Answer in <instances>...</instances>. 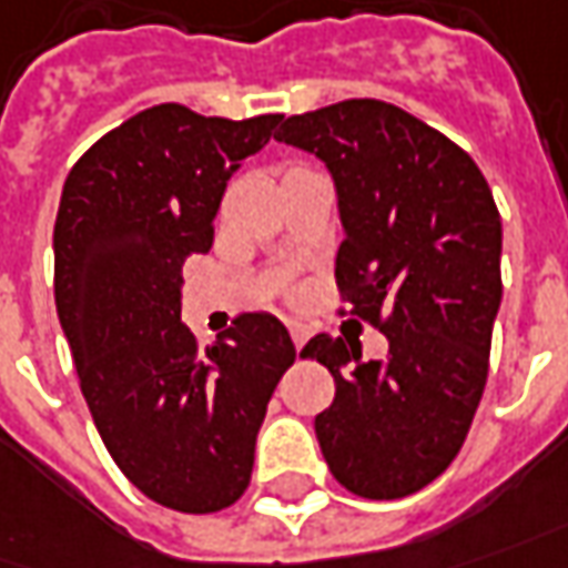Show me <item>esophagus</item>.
<instances>
[{"label": "esophagus", "mask_w": 568, "mask_h": 568, "mask_svg": "<svg viewBox=\"0 0 568 568\" xmlns=\"http://www.w3.org/2000/svg\"><path fill=\"white\" fill-rule=\"evenodd\" d=\"M288 335H292V342H295V348L301 351V345L307 342V335H311V329H307L304 323H288Z\"/></svg>", "instance_id": "34e87169"}]
</instances>
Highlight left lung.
Segmentation results:
<instances>
[{"label": "left lung", "instance_id": "8db88e82", "mask_svg": "<svg viewBox=\"0 0 568 568\" xmlns=\"http://www.w3.org/2000/svg\"><path fill=\"white\" fill-rule=\"evenodd\" d=\"M276 139L333 173L335 283L388 338L385 361L326 333L304 345L335 379L314 419L320 450L351 495H414L460 454L488 379L504 292L495 195L460 145L379 99L285 118Z\"/></svg>", "mask_w": 568, "mask_h": 568}]
</instances>
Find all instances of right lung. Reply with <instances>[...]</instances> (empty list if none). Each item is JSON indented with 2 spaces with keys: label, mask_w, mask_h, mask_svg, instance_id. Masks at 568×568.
I'll use <instances>...</instances> for the list:
<instances>
[{
  "label": "right lung",
  "mask_w": 568,
  "mask_h": 568,
  "mask_svg": "<svg viewBox=\"0 0 568 568\" xmlns=\"http://www.w3.org/2000/svg\"><path fill=\"white\" fill-rule=\"evenodd\" d=\"M280 121L145 108L61 189L55 307L80 392L111 460L171 510L217 513L242 497L273 388L295 364L273 314H239L204 351L180 320L186 257L211 248L226 180Z\"/></svg>",
  "instance_id": "1"
}]
</instances>
